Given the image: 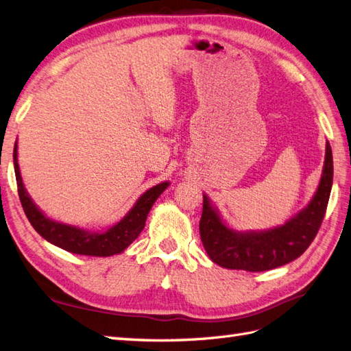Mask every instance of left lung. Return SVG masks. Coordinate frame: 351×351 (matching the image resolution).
<instances>
[{"label":"left lung","mask_w":351,"mask_h":351,"mask_svg":"<svg viewBox=\"0 0 351 351\" xmlns=\"http://www.w3.org/2000/svg\"><path fill=\"white\" fill-rule=\"evenodd\" d=\"M333 180L330 144H326V160L317 193L309 206L282 227L263 232H236L225 227L204 197L199 221L201 241L213 263L225 269L264 271L290 263L313 243L324 219Z\"/></svg>","instance_id":"obj_1"}]
</instances>
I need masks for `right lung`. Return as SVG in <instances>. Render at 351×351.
Returning <instances> with one entry per match:
<instances>
[{"label": "right lung", "instance_id": "right-lung-1", "mask_svg": "<svg viewBox=\"0 0 351 351\" xmlns=\"http://www.w3.org/2000/svg\"><path fill=\"white\" fill-rule=\"evenodd\" d=\"M18 145L14 144L13 150V163L14 174H16L18 193L23 212H25L28 221L33 225V228L51 243L63 247L64 251L80 255H91V256H110L114 254H120L134 241L139 232L143 231L147 215H149L154 201L159 198L160 193L167 189L168 183L156 184L154 188L147 191L136 201L135 207L123 217V219L111 227L105 232H90L70 225L58 223L46 217L38 210L34 202L31 201L28 193L23 188L19 165H18Z\"/></svg>", "mask_w": 351, "mask_h": 351}]
</instances>
